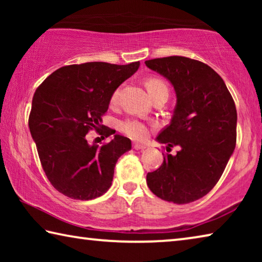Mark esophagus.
<instances>
[{"label": "esophagus", "mask_w": 262, "mask_h": 262, "mask_svg": "<svg viewBox=\"0 0 262 262\" xmlns=\"http://www.w3.org/2000/svg\"><path fill=\"white\" fill-rule=\"evenodd\" d=\"M133 148L136 149V150H143V149H145L147 147H145L144 144L137 143V142H134V143H133Z\"/></svg>", "instance_id": "34e87169"}]
</instances>
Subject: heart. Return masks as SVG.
<instances>
[{
	"instance_id": "obj_1",
	"label": "heart",
	"mask_w": 262,
	"mask_h": 262,
	"mask_svg": "<svg viewBox=\"0 0 262 262\" xmlns=\"http://www.w3.org/2000/svg\"><path fill=\"white\" fill-rule=\"evenodd\" d=\"M145 86H147L150 96H152L155 92H157L159 90H163V89H167L166 84L164 83L162 79H159L157 77L148 78L147 82H145ZM119 96H120V89H117V90L113 92L112 97H111V101H112L113 104L117 103ZM120 128L127 136H129L130 139L134 140H144L147 139L149 135L148 125L137 120V119H127V120L121 122Z\"/></svg>"
}]
</instances>
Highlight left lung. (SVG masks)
<instances>
[{
    "instance_id": "obj_1",
    "label": "left lung",
    "mask_w": 262,
    "mask_h": 262,
    "mask_svg": "<svg viewBox=\"0 0 262 262\" xmlns=\"http://www.w3.org/2000/svg\"><path fill=\"white\" fill-rule=\"evenodd\" d=\"M144 63L171 83L177 97L170 125L156 141L180 147L147 174L148 187L177 205L196 201L214 188L236 147V105L220 75L200 61L168 56Z\"/></svg>"
}]
</instances>
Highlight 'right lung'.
<instances>
[{
  "mask_svg": "<svg viewBox=\"0 0 262 262\" xmlns=\"http://www.w3.org/2000/svg\"><path fill=\"white\" fill-rule=\"evenodd\" d=\"M140 61L118 66L106 62L70 64L55 70L37 89L29 118L43 171L56 190L74 200H94L112 185L118 159L132 141L104 128L101 115L113 92L133 76ZM96 129L104 146L90 144L86 134ZM98 139V137H97Z\"/></svg>",
  "mask_w": 262,
  "mask_h": 262,
  "instance_id": "right-lung-1",
  "label": "right lung"
}]
</instances>
